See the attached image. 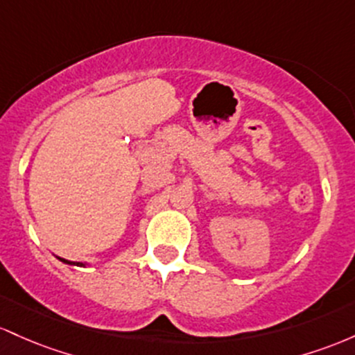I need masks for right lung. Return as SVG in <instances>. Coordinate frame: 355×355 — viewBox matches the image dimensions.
<instances>
[{
	"label": "right lung",
	"instance_id": "obj_1",
	"mask_svg": "<svg viewBox=\"0 0 355 355\" xmlns=\"http://www.w3.org/2000/svg\"><path fill=\"white\" fill-rule=\"evenodd\" d=\"M60 261H62V263H67V265H75V266H87V265H83V263H80V261H69V260H65V258H60V257H57Z\"/></svg>",
	"mask_w": 355,
	"mask_h": 355
}]
</instances>
